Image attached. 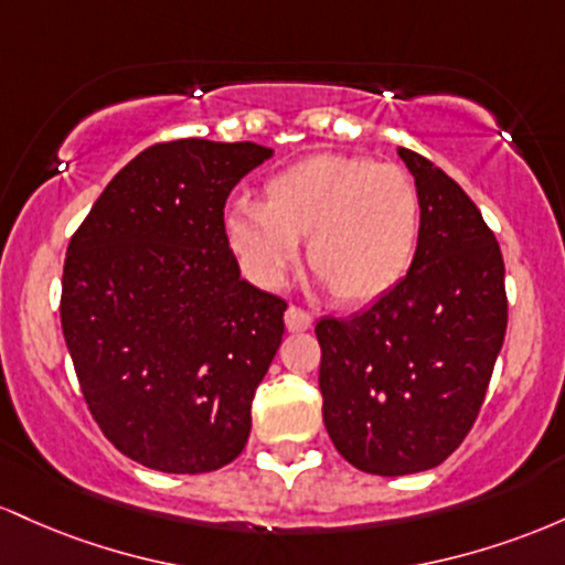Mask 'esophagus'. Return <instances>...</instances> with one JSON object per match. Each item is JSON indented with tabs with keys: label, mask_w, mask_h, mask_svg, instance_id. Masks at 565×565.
I'll list each match as a JSON object with an SVG mask.
<instances>
[{
	"label": "esophagus",
	"mask_w": 565,
	"mask_h": 565,
	"mask_svg": "<svg viewBox=\"0 0 565 565\" xmlns=\"http://www.w3.org/2000/svg\"><path fill=\"white\" fill-rule=\"evenodd\" d=\"M312 315L303 312L299 307H288V312H285V326H288L290 333H301V331H309L312 328Z\"/></svg>",
	"instance_id": "esophagus-1"
}]
</instances>
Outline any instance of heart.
Returning <instances> with one entry per match:
<instances>
[{
  "label": "heart",
  "mask_w": 565,
  "mask_h": 565,
  "mask_svg": "<svg viewBox=\"0 0 565 565\" xmlns=\"http://www.w3.org/2000/svg\"><path fill=\"white\" fill-rule=\"evenodd\" d=\"M226 243L245 275L280 288L301 256L322 288L344 301H373L408 275L419 250L422 202L397 164L358 154H312L264 186V202L237 198L224 213Z\"/></svg>",
  "instance_id": "1"
}]
</instances>
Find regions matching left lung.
I'll return each instance as SVG.
<instances>
[{"label": "left lung", "mask_w": 565, "mask_h": 565, "mask_svg": "<svg viewBox=\"0 0 565 565\" xmlns=\"http://www.w3.org/2000/svg\"><path fill=\"white\" fill-rule=\"evenodd\" d=\"M422 202L408 275L363 312L315 326L322 422L358 470H433L461 446L504 344V262L478 205L437 164L397 149Z\"/></svg>", "instance_id": "8db88e82"}]
</instances>
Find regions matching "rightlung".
Instances as JSON below:
<instances>
[{
    "label": "right lung",
    "instance_id": "obj_1",
    "mask_svg": "<svg viewBox=\"0 0 565 565\" xmlns=\"http://www.w3.org/2000/svg\"><path fill=\"white\" fill-rule=\"evenodd\" d=\"M266 146L157 143L109 181L68 243L61 328L100 433L157 472L226 467L288 303L239 277L224 205Z\"/></svg>",
    "mask_w": 565,
    "mask_h": 565
}]
</instances>
